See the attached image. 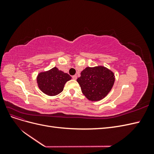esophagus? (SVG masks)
Wrapping results in <instances>:
<instances>
[{
  "mask_svg": "<svg viewBox=\"0 0 154 154\" xmlns=\"http://www.w3.org/2000/svg\"><path fill=\"white\" fill-rule=\"evenodd\" d=\"M72 79H73V80H76V79H77V76L76 75H74V76H72Z\"/></svg>",
  "mask_w": 154,
  "mask_h": 154,
  "instance_id": "obj_1",
  "label": "esophagus"
}]
</instances>
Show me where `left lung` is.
Listing matches in <instances>:
<instances>
[{
    "label": "left lung",
    "mask_w": 154,
    "mask_h": 154,
    "mask_svg": "<svg viewBox=\"0 0 154 154\" xmlns=\"http://www.w3.org/2000/svg\"><path fill=\"white\" fill-rule=\"evenodd\" d=\"M82 93L92 101L103 99L112 88L115 82L114 73L104 66L87 67L77 79Z\"/></svg>",
    "instance_id": "obj_1"
}]
</instances>
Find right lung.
<instances>
[{
    "mask_svg": "<svg viewBox=\"0 0 154 154\" xmlns=\"http://www.w3.org/2000/svg\"><path fill=\"white\" fill-rule=\"evenodd\" d=\"M71 80V76L60 71L57 67L39 72L36 77L37 85L40 90L50 96H57L62 92L65 84Z\"/></svg>",
    "mask_w": 154,
    "mask_h": 154,
    "instance_id": "add662e5",
    "label": "right lung"
}]
</instances>
